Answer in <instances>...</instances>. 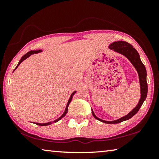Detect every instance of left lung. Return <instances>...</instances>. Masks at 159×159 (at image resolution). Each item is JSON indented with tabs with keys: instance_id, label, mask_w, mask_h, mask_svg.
Masks as SVG:
<instances>
[{
	"instance_id": "left-lung-1",
	"label": "left lung",
	"mask_w": 159,
	"mask_h": 159,
	"mask_svg": "<svg viewBox=\"0 0 159 159\" xmlns=\"http://www.w3.org/2000/svg\"><path fill=\"white\" fill-rule=\"evenodd\" d=\"M109 48L111 50H114V51L116 52H118L120 54V55L125 56V57L130 61L131 64H133L134 68H135L137 72H138L139 80V85H140L141 95L138 104H137V106L134 107L131 111L129 112L127 115L118 118V119L115 120H110V121L109 120H104L98 118V116H96L95 114H94L93 110L92 109L93 116L97 120H98L99 121L104 123L116 124V123H118L122 121H124V120L130 119V118L133 117L134 115H135L138 112L139 109H140V107H142V104H143L145 99H146L148 91V86L147 83V71L143 63L142 62L140 57H139V55L138 52V51L134 49L133 45L129 44L128 43L122 41H115L113 42L112 43L109 45Z\"/></svg>"
}]
</instances>
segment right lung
Returning a JSON list of instances; mask_svg holds the SVG:
<instances>
[{
  "mask_svg": "<svg viewBox=\"0 0 159 159\" xmlns=\"http://www.w3.org/2000/svg\"><path fill=\"white\" fill-rule=\"evenodd\" d=\"M41 52H42V50H31V51H29V52H28L26 54H25V55H24L23 57H21V58L20 59V60L19 61V63H18V64L17 65V66H16V68L14 69V71H15V70L17 68V67L19 66V65H20V64L21 62H22V61H23L24 60H25L26 59H27L28 57H30V56H31V55H33V54H37V53ZM76 93V91H74V93H71V96H70V98H69V100H68V102H67V104H66L65 110H64V113L62 114V115H61L60 117H59V118H57V119L53 120V121H50V122H48V123H34L35 124H36V125H41V126H45V125H48L52 124L53 123H56V122L59 121V120H61V118H64V117L66 116L67 111H68V107H69V105L70 102H71V99H72V98H73V96L75 95V93Z\"/></svg>",
  "mask_w": 159,
  "mask_h": 159,
  "instance_id": "right-lung-1",
  "label": "right lung"
}]
</instances>
